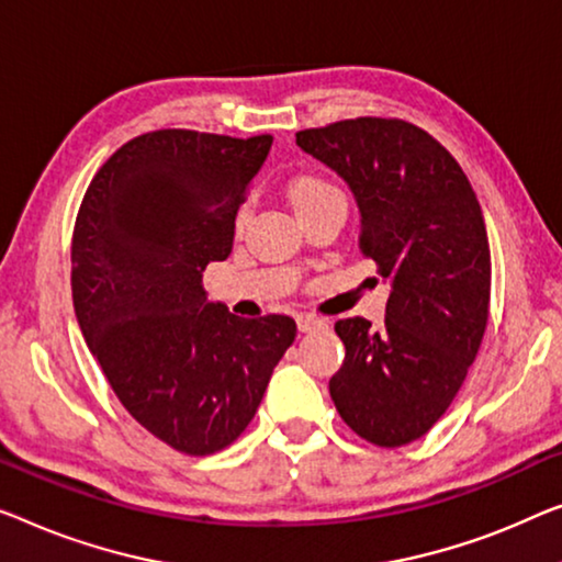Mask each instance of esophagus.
<instances>
[{
	"label": "esophagus",
	"mask_w": 562,
	"mask_h": 562,
	"mask_svg": "<svg viewBox=\"0 0 562 562\" xmlns=\"http://www.w3.org/2000/svg\"><path fill=\"white\" fill-rule=\"evenodd\" d=\"M323 325H325V321H321V317H315V315H310V313L297 315V328L303 330V333H313L317 328H323Z\"/></svg>",
	"instance_id": "34e87169"
}]
</instances>
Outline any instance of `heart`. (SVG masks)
<instances>
[{
	"label": "heart",
	"mask_w": 562,
	"mask_h": 562,
	"mask_svg": "<svg viewBox=\"0 0 562 562\" xmlns=\"http://www.w3.org/2000/svg\"><path fill=\"white\" fill-rule=\"evenodd\" d=\"M333 189L335 187L330 181L321 179V176L305 173V176H297V179L290 183V201H292V206L297 209L300 204H305V201L321 196V194H325V191H333ZM241 220H245V216H241Z\"/></svg>",
	"instance_id": "b5f03b06"
}]
</instances>
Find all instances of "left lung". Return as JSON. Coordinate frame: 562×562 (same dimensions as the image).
<instances>
[{
	"instance_id": "1",
	"label": "left lung",
	"mask_w": 562,
	"mask_h": 562,
	"mask_svg": "<svg viewBox=\"0 0 562 562\" xmlns=\"http://www.w3.org/2000/svg\"><path fill=\"white\" fill-rule=\"evenodd\" d=\"M297 146L353 191L361 252L391 282L386 321L335 323L346 346L330 398L375 447L424 437L462 389L490 317V241L462 166L398 119L338 121Z\"/></svg>"
}]
</instances>
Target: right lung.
I'll use <instances>...</instances> for the list:
<instances>
[{
	"label": "right lung",
	"instance_id": "add662e5",
	"mask_svg": "<svg viewBox=\"0 0 562 562\" xmlns=\"http://www.w3.org/2000/svg\"><path fill=\"white\" fill-rule=\"evenodd\" d=\"M270 146L144 133L100 166L75 220L72 305L90 353L125 412L181 454L229 447L295 340L292 317L245 321L201 284L209 262L229 257Z\"/></svg>",
	"mask_w": 562,
	"mask_h": 562
}]
</instances>
